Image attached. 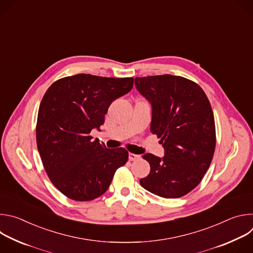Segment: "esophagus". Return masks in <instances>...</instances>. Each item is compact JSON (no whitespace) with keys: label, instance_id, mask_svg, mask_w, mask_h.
Returning <instances> with one entry per match:
<instances>
[{"label":"esophagus","instance_id":"obj_1","mask_svg":"<svg viewBox=\"0 0 253 253\" xmlns=\"http://www.w3.org/2000/svg\"><path fill=\"white\" fill-rule=\"evenodd\" d=\"M139 159H140V155L129 153V160L130 161H136V160H139Z\"/></svg>","mask_w":253,"mask_h":253}]
</instances>
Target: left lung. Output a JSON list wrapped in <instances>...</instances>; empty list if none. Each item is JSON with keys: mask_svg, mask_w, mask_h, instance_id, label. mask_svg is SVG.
<instances>
[{"mask_svg": "<svg viewBox=\"0 0 253 253\" xmlns=\"http://www.w3.org/2000/svg\"><path fill=\"white\" fill-rule=\"evenodd\" d=\"M135 86L152 106L150 130L164 156L142 157L150 173L141 186L163 198H179L200 182L213 158L216 135L212 108L199 85L173 75L136 77Z\"/></svg>", "mask_w": 253, "mask_h": 253, "instance_id": "8db88e82", "label": "left lung"}]
</instances>
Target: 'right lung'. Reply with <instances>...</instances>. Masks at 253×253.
<instances>
[{
    "label": "right lung",
    "mask_w": 253,
    "mask_h": 253,
    "mask_svg": "<svg viewBox=\"0 0 253 253\" xmlns=\"http://www.w3.org/2000/svg\"><path fill=\"white\" fill-rule=\"evenodd\" d=\"M133 78L78 74L54 82L38 112L36 138L44 168L55 187L76 201H90L109 188L125 165V148L108 149L90 132L104 124L110 104L133 88Z\"/></svg>",
    "instance_id": "obj_1"
}]
</instances>
